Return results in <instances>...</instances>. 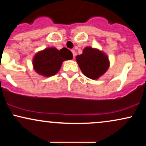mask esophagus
I'll list each match as a JSON object with an SVG mask.
<instances>
[{"label": "esophagus", "mask_w": 146, "mask_h": 146, "mask_svg": "<svg viewBox=\"0 0 146 146\" xmlns=\"http://www.w3.org/2000/svg\"><path fill=\"white\" fill-rule=\"evenodd\" d=\"M71 52H72V53H73V58H75V50L74 49H72L71 50Z\"/></svg>", "instance_id": "34e87169"}]
</instances>
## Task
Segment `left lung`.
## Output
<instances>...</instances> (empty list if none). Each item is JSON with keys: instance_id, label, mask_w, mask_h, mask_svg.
I'll list each match as a JSON object with an SVG mask.
<instances>
[{"instance_id": "1", "label": "left lung", "mask_w": 146, "mask_h": 146, "mask_svg": "<svg viewBox=\"0 0 146 146\" xmlns=\"http://www.w3.org/2000/svg\"><path fill=\"white\" fill-rule=\"evenodd\" d=\"M76 61L84 75L92 80H97L109 67L108 56L97 48L87 46L82 54L76 56Z\"/></svg>"}]
</instances>
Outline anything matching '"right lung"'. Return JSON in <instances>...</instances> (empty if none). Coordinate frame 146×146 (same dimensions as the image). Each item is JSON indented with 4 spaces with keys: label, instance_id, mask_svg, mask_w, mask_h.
<instances>
[{
    "label": "right lung",
    "instance_id": "obj_1",
    "mask_svg": "<svg viewBox=\"0 0 146 146\" xmlns=\"http://www.w3.org/2000/svg\"><path fill=\"white\" fill-rule=\"evenodd\" d=\"M72 58L73 54L71 51L65 47L60 50L54 47L45 48L34 56L33 68L38 74L44 77L53 76L59 71L64 60Z\"/></svg>",
    "mask_w": 146,
    "mask_h": 146
}]
</instances>
